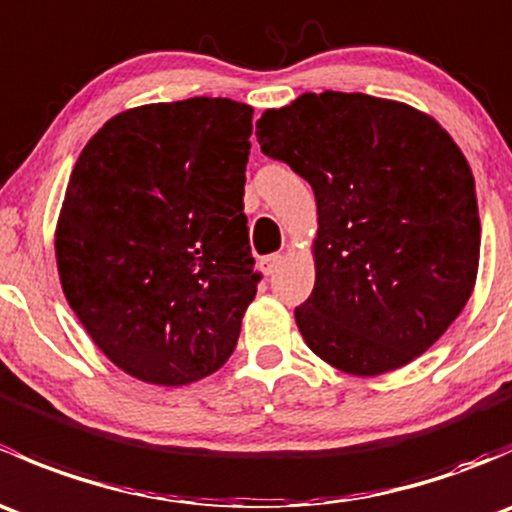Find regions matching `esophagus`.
Segmentation results:
<instances>
[{"label":"esophagus","instance_id":"esophagus-1","mask_svg":"<svg viewBox=\"0 0 512 512\" xmlns=\"http://www.w3.org/2000/svg\"><path fill=\"white\" fill-rule=\"evenodd\" d=\"M280 262H282L280 252H275V255L262 257V260H260V272H262V275H275V270H277V267H280Z\"/></svg>","mask_w":512,"mask_h":512}]
</instances>
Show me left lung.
<instances>
[{
    "label": "left lung",
    "instance_id": "8db88e82",
    "mask_svg": "<svg viewBox=\"0 0 512 512\" xmlns=\"http://www.w3.org/2000/svg\"><path fill=\"white\" fill-rule=\"evenodd\" d=\"M257 143L317 198L314 289L294 309L319 359L379 376L441 339L476 287V180L446 128L401 101L302 94L257 121Z\"/></svg>",
    "mask_w": 512,
    "mask_h": 512
}]
</instances>
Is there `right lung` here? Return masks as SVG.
<instances>
[{
  "mask_svg": "<svg viewBox=\"0 0 512 512\" xmlns=\"http://www.w3.org/2000/svg\"><path fill=\"white\" fill-rule=\"evenodd\" d=\"M252 106L195 96L128 108L71 170L56 223L66 302L118 369L205 379L257 294L242 213Z\"/></svg>",
  "mask_w": 512,
  "mask_h": 512,
  "instance_id": "obj_1",
  "label": "right lung"
}]
</instances>
